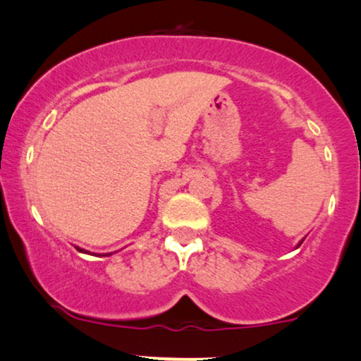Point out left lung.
<instances>
[{
  "instance_id": "1",
  "label": "left lung",
  "mask_w": 361,
  "mask_h": 361,
  "mask_svg": "<svg viewBox=\"0 0 361 361\" xmlns=\"http://www.w3.org/2000/svg\"><path fill=\"white\" fill-rule=\"evenodd\" d=\"M299 246H300V244H299Z\"/></svg>"
}]
</instances>
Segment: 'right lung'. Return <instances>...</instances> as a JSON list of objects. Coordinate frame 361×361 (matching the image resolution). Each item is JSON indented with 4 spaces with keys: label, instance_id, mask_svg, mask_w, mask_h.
Here are the masks:
<instances>
[{
    "label": "right lung",
    "instance_id": "right-lung-1",
    "mask_svg": "<svg viewBox=\"0 0 361 361\" xmlns=\"http://www.w3.org/2000/svg\"><path fill=\"white\" fill-rule=\"evenodd\" d=\"M77 251H82V249H80V247H77ZM82 252H85V251H82ZM105 256H107V254H105Z\"/></svg>",
    "mask_w": 361,
    "mask_h": 361
}]
</instances>
